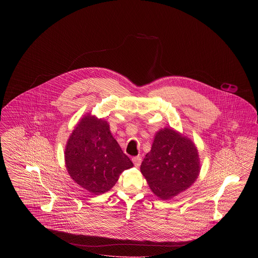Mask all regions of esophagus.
Wrapping results in <instances>:
<instances>
[{
    "instance_id": "obj_1",
    "label": "esophagus",
    "mask_w": 258,
    "mask_h": 258,
    "mask_svg": "<svg viewBox=\"0 0 258 258\" xmlns=\"http://www.w3.org/2000/svg\"><path fill=\"white\" fill-rule=\"evenodd\" d=\"M141 160H142V158H141L140 156H137V157H134V158H133V162L135 163V165L136 167H139V166H140Z\"/></svg>"
}]
</instances>
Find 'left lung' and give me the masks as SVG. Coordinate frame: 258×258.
Masks as SVG:
<instances>
[{"instance_id":"8db88e82","label":"left lung","mask_w":258,"mask_h":258,"mask_svg":"<svg viewBox=\"0 0 258 258\" xmlns=\"http://www.w3.org/2000/svg\"><path fill=\"white\" fill-rule=\"evenodd\" d=\"M200 169L196 144L171 126L156 133L140 167L151 190L161 200H169L191 186Z\"/></svg>"}]
</instances>
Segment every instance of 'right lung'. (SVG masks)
<instances>
[{
	"mask_svg": "<svg viewBox=\"0 0 258 258\" xmlns=\"http://www.w3.org/2000/svg\"><path fill=\"white\" fill-rule=\"evenodd\" d=\"M64 163L74 182L99 196L115 185L121 173L134 166L104 119L87 113L76 123L64 149Z\"/></svg>",
	"mask_w": 258,
	"mask_h": 258,
	"instance_id": "right-lung-1",
	"label": "right lung"
}]
</instances>
